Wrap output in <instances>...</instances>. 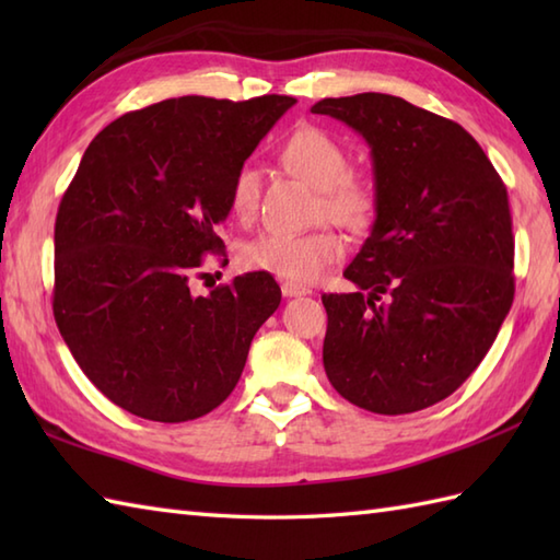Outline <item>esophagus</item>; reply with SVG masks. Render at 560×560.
Listing matches in <instances>:
<instances>
[{
	"instance_id": "obj_1",
	"label": "esophagus",
	"mask_w": 560,
	"mask_h": 560,
	"mask_svg": "<svg viewBox=\"0 0 560 560\" xmlns=\"http://www.w3.org/2000/svg\"><path fill=\"white\" fill-rule=\"evenodd\" d=\"M281 293L287 295V299H299V295L311 293V289H305V287H301V283H295V281H283L281 283Z\"/></svg>"
}]
</instances>
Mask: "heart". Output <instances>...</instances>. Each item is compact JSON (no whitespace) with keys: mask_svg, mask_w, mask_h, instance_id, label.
I'll use <instances>...</instances> for the list:
<instances>
[{"mask_svg":"<svg viewBox=\"0 0 560 560\" xmlns=\"http://www.w3.org/2000/svg\"><path fill=\"white\" fill-rule=\"evenodd\" d=\"M279 159L291 175L319 189V213L343 229L365 233L377 217V189L371 177L349 171V156L337 139L317 127H301L283 141ZM259 199V173L241 165L231 180L229 201L235 217H253ZM343 257V241L335 231L301 235L265 233L243 247L247 267L269 271L295 283L317 281Z\"/></svg>","mask_w":560,"mask_h":560,"instance_id":"heart-1","label":"heart"}]
</instances>
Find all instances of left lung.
<instances>
[{"label": "left lung", "mask_w": 560, "mask_h": 560, "mask_svg": "<svg viewBox=\"0 0 560 560\" xmlns=\"http://www.w3.org/2000/svg\"><path fill=\"white\" fill-rule=\"evenodd\" d=\"M371 147L377 217L325 293L323 361L343 399L411 413L450 397L489 353L515 299L508 189L467 129L387 93L311 108Z\"/></svg>", "instance_id": "8db88e82"}]
</instances>
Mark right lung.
Here are the masks:
<instances>
[{
    "label": "right lung",
    "mask_w": 560,
    "mask_h": 560,
    "mask_svg": "<svg viewBox=\"0 0 560 560\" xmlns=\"http://www.w3.org/2000/svg\"><path fill=\"white\" fill-rule=\"evenodd\" d=\"M295 98H168L91 141L55 221L52 313L86 377L125 411L183 423L217 409L281 303L267 271L189 293L231 180Z\"/></svg>",
    "instance_id": "right-lung-1"
}]
</instances>
